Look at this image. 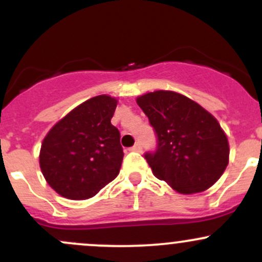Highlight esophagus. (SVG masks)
Listing matches in <instances>:
<instances>
[{
    "label": "esophagus",
    "instance_id": "esophagus-1",
    "mask_svg": "<svg viewBox=\"0 0 262 262\" xmlns=\"http://www.w3.org/2000/svg\"><path fill=\"white\" fill-rule=\"evenodd\" d=\"M130 150H133V152H141V150H142V144L141 143H136L133 147L130 148Z\"/></svg>",
    "mask_w": 262,
    "mask_h": 262
}]
</instances>
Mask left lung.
Segmentation results:
<instances>
[{
  "label": "left lung",
  "mask_w": 262,
  "mask_h": 262,
  "mask_svg": "<svg viewBox=\"0 0 262 262\" xmlns=\"http://www.w3.org/2000/svg\"><path fill=\"white\" fill-rule=\"evenodd\" d=\"M157 136L155 152L144 158L153 175L181 194L204 191L228 165L227 136L199 104L173 91H155L137 99Z\"/></svg>",
  "instance_id": "1"
}]
</instances>
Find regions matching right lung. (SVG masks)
<instances>
[{
    "label": "right lung",
    "instance_id": "right-lung-1",
    "mask_svg": "<svg viewBox=\"0 0 262 262\" xmlns=\"http://www.w3.org/2000/svg\"><path fill=\"white\" fill-rule=\"evenodd\" d=\"M118 100L107 95L82 102L60 119L41 143L39 163L52 189L72 200L95 196L118 176L120 133L112 124Z\"/></svg>",
    "mask_w": 262,
    "mask_h": 262
}]
</instances>
